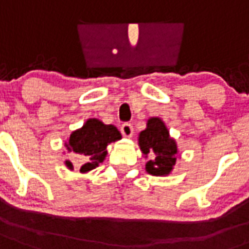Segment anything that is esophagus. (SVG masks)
Here are the masks:
<instances>
[{"label": "esophagus", "instance_id": "34e87169", "mask_svg": "<svg viewBox=\"0 0 249 249\" xmlns=\"http://www.w3.org/2000/svg\"><path fill=\"white\" fill-rule=\"evenodd\" d=\"M121 134L124 135L125 138H131V135H133V126L128 123H125V124L121 125Z\"/></svg>", "mask_w": 249, "mask_h": 249}]
</instances>
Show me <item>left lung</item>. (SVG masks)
Instances as JSON below:
<instances>
[{"instance_id": "8db88e82", "label": "left lung", "mask_w": 249, "mask_h": 249, "mask_svg": "<svg viewBox=\"0 0 249 249\" xmlns=\"http://www.w3.org/2000/svg\"><path fill=\"white\" fill-rule=\"evenodd\" d=\"M138 145L143 157L148 159L147 173L155 177L170 175L179 157V148L162 119L152 116L147 120L145 129L138 135Z\"/></svg>"}]
</instances>
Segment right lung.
<instances>
[{
	"label": "right lung",
	"instance_id": "add662e5",
	"mask_svg": "<svg viewBox=\"0 0 249 249\" xmlns=\"http://www.w3.org/2000/svg\"><path fill=\"white\" fill-rule=\"evenodd\" d=\"M121 139V133L115 125L104 124L98 119H87L82 128L71 131L64 143L68 153L80 160V173L87 174L100 166L107 156V145ZM65 153V152H64ZM65 166L74 170L72 163L66 160Z\"/></svg>",
	"mask_w": 249,
	"mask_h": 249
}]
</instances>
